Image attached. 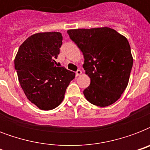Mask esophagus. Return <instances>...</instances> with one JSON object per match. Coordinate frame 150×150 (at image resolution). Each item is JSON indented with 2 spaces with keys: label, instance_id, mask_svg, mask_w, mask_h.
<instances>
[{
  "label": "esophagus",
  "instance_id": "obj_1",
  "mask_svg": "<svg viewBox=\"0 0 150 150\" xmlns=\"http://www.w3.org/2000/svg\"><path fill=\"white\" fill-rule=\"evenodd\" d=\"M82 74V71L81 70H77L76 71V72H75V75L76 76H79V75H80Z\"/></svg>",
  "mask_w": 150,
  "mask_h": 150
}]
</instances>
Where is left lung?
Returning <instances> with one entry per match:
<instances>
[{"mask_svg": "<svg viewBox=\"0 0 150 150\" xmlns=\"http://www.w3.org/2000/svg\"><path fill=\"white\" fill-rule=\"evenodd\" d=\"M68 34L82 52L83 68L91 80L85 97L98 107L113 104L128 86L133 65L128 40L108 27L70 29Z\"/></svg>", "mask_w": 150, "mask_h": 150, "instance_id": "8db88e82", "label": "left lung"}]
</instances>
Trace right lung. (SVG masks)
Listing matches in <instances>:
<instances>
[{
  "label": "right lung",
  "instance_id": "1",
  "mask_svg": "<svg viewBox=\"0 0 150 150\" xmlns=\"http://www.w3.org/2000/svg\"><path fill=\"white\" fill-rule=\"evenodd\" d=\"M63 37L61 33H40L20 46L15 59L18 81L28 100L40 110L61 104L66 89L75 78L73 71L57 67Z\"/></svg>",
  "mask_w": 150,
  "mask_h": 150
}]
</instances>
